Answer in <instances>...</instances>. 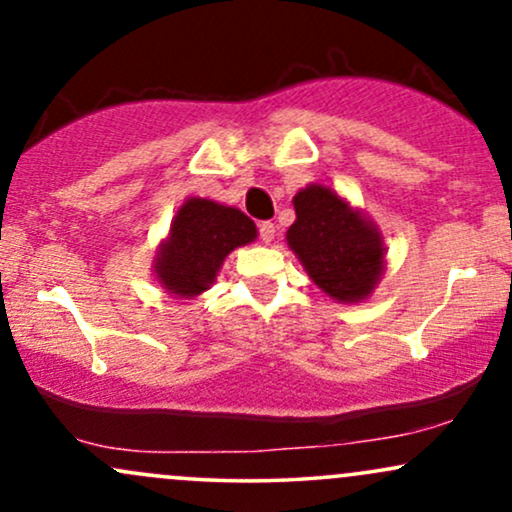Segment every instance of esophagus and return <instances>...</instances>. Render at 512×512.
<instances>
[{"label": "esophagus", "mask_w": 512, "mask_h": 512, "mask_svg": "<svg viewBox=\"0 0 512 512\" xmlns=\"http://www.w3.org/2000/svg\"><path fill=\"white\" fill-rule=\"evenodd\" d=\"M260 238H262V243H272L274 240V223L272 221L260 223Z\"/></svg>", "instance_id": "34e87169"}]
</instances>
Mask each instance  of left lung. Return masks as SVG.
Here are the masks:
<instances>
[{"label":"left lung","instance_id":"left-lung-1","mask_svg":"<svg viewBox=\"0 0 512 512\" xmlns=\"http://www.w3.org/2000/svg\"><path fill=\"white\" fill-rule=\"evenodd\" d=\"M296 221L286 233L305 272L334 301H363L383 272V240L337 192L310 185L293 197Z\"/></svg>","mask_w":512,"mask_h":512}]
</instances>
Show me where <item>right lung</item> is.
<instances>
[{"label": "right lung", "mask_w": 512, "mask_h": 512, "mask_svg": "<svg viewBox=\"0 0 512 512\" xmlns=\"http://www.w3.org/2000/svg\"><path fill=\"white\" fill-rule=\"evenodd\" d=\"M255 236V223L243 211L211 199H187L158 255V281L180 298L197 296L209 289L223 257Z\"/></svg>", "instance_id": "1"}]
</instances>
